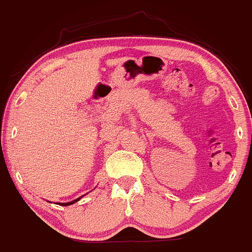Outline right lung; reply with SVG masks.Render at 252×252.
Wrapping results in <instances>:
<instances>
[{
  "instance_id": "obj_1",
  "label": "right lung",
  "mask_w": 252,
  "mask_h": 252,
  "mask_svg": "<svg viewBox=\"0 0 252 252\" xmlns=\"http://www.w3.org/2000/svg\"><path fill=\"white\" fill-rule=\"evenodd\" d=\"M80 200V197L79 198H76V200H74V201H71V202H68V203H60L61 206H70V204H73V203H75L76 201H79Z\"/></svg>"
}]
</instances>
